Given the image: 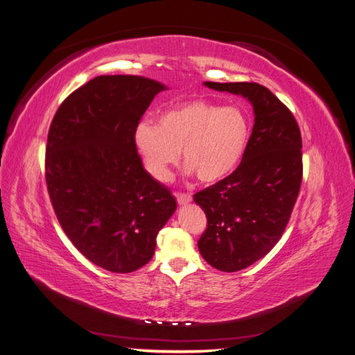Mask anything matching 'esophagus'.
I'll return each instance as SVG.
<instances>
[{"mask_svg":"<svg viewBox=\"0 0 355 355\" xmlns=\"http://www.w3.org/2000/svg\"><path fill=\"white\" fill-rule=\"evenodd\" d=\"M175 197H176V201H178L179 206H185V204L192 201L191 194H184V192H176Z\"/></svg>","mask_w":355,"mask_h":355,"instance_id":"obj_1","label":"esophagus"}]
</instances>
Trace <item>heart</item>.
<instances>
[{
    "label": "heart",
    "mask_w": 355,
    "mask_h": 355,
    "mask_svg": "<svg viewBox=\"0 0 355 355\" xmlns=\"http://www.w3.org/2000/svg\"><path fill=\"white\" fill-rule=\"evenodd\" d=\"M250 123L240 108L194 99L176 103L135 128V145L148 173L159 182L170 179V167L185 161V175L211 184L228 176L241 161Z\"/></svg>",
    "instance_id": "heart-1"
}]
</instances>
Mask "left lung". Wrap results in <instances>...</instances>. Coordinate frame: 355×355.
<instances>
[{"instance_id": "left-lung-1", "label": "left lung", "mask_w": 355, "mask_h": 355, "mask_svg": "<svg viewBox=\"0 0 355 355\" xmlns=\"http://www.w3.org/2000/svg\"><path fill=\"white\" fill-rule=\"evenodd\" d=\"M253 106L254 124L240 166L194 196L207 216L198 240L213 268L235 272L270 252L283 235L302 182V137L293 114L257 83H211Z\"/></svg>"}]
</instances>
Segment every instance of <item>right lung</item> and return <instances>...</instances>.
<instances>
[{"label": "right lung", "mask_w": 355, "mask_h": 355, "mask_svg": "<svg viewBox=\"0 0 355 355\" xmlns=\"http://www.w3.org/2000/svg\"><path fill=\"white\" fill-rule=\"evenodd\" d=\"M167 87L139 75H99L63 101L46 148V182L62 230L90 262L116 274L153 259L176 210L144 168L135 128Z\"/></svg>", "instance_id": "right-lung-1"}]
</instances>
